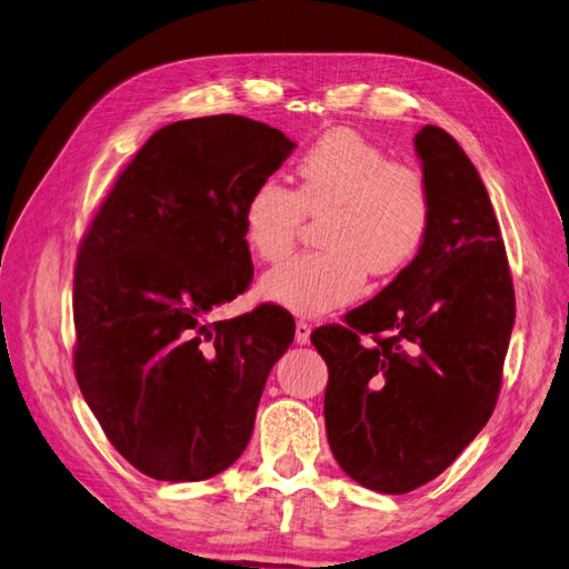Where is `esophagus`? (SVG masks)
<instances>
[{
  "instance_id": "34e87169",
  "label": "esophagus",
  "mask_w": 569,
  "mask_h": 569,
  "mask_svg": "<svg viewBox=\"0 0 569 569\" xmlns=\"http://www.w3.org/2000/svg\"><path fill=\"white\" fill-rule=\"evenodd\" d=\"M308 339H311V325H308L306 320H297V332H295V341L297 343H308Z\"/></svg>"
}]
</instances>
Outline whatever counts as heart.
<instances>
[{
	"instance_id": "obj_1",
	"label": "heart",
	"mask_w": 569,
	"mask_h": 569,
	"mask_svg": "<svg viewBox=\"0 0 569 569\" xmlns=\"http://www.w3.org/2000/svg\"><path fill=\"white\" fill-rule=\"evenodd\" d=\"M295 176V189L270 178L258 182L242 211L244 242L263 263L284 261L303 220H320V251L261 280V295L291 313L322 316L356 301L368 272H401L432 234L435 194L425 170L391 159L356 130L325 132L301 153Z\"/></svg>"
}]
</instances>
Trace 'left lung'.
<instances>
[{
	"instance_id": "1",
	"label": "left lung",
	"mask_w": 569,
	"mask_h": 569,
	"mask_svg": "<svg viewBox=\"0 0 569 569\" xmlns=\"http://www.w3.org/2000/svg\"><path fill=\"white\" fill-rule=\"evenodd\" d=\"M435 222L422 253L343 325L311 335L325 358L330 449L358 485L408 493L487 425L503 380L515 289L491 199L453 137H416Z\"/></svg>"
}]
</instances>
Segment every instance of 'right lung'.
Here are the masks:
<instances>
[{
	"label": "right lung",
	"instance_id": "right-lung-1",
	"mask_svg": "<svg viewBox=\"0 0 569 569\" xmlns=\"http://www.w3.org/2000/svg\"><path fill=\"white\" fill-rule=\"evenodd\" d=\"M291 149L244 116L178 120L134 153L80 239L76 380L113 449L147 477L209 479L251 439L295 320L272 303L209 316L251 284L244 201Z\"/></svg>",
	"mask_w": 569,
	"mask_h": 569
}]
</instances>
